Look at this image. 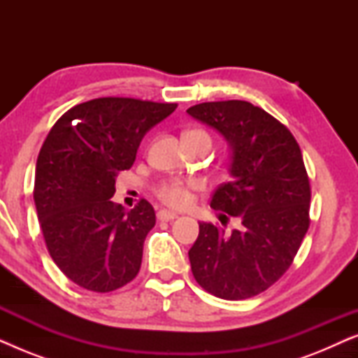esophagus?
Wrapping results in <instances>:
<instances>
[{
    "label": "esophagus",
    "mask_w": 358,
    "mask_h": 358,
    "mask_svg": "<svg viewBox=\"0 0 358 358\" xmlns=\"http://www.w3.org/2000/svg\"><path fill=\"white\" fill-rule=\"evenodd\" d=\"M156 217H158L159 222H171V220L178 218V215L174 212H169V210H159V212L156 213Z\"/></svg>",
    "instance_id": "obj_1"
}]
</instances>
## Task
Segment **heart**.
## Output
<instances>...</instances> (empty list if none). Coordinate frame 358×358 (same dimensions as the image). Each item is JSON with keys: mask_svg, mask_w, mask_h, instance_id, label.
<instances>
[{"mask_svg": "<svg viewBox=\"0 0 358 358\" xmlns=\"http://www.w3.org/2000/svg\"><path fill=\"white\" fill-rule=\"evenodd\" d=\"M184 136H197V138H203L210 141V136L205 134V131L200 130H192L187 131ZM192 182H184L180 179H171L166 180L156 190V195H158L161 202L174 208H182L190 202V187H192Z\"/></svg>", "mask_w": 358, "mask_h": 358, "instance_id": "b5f03b06", "label": "heart"}]
</instances>
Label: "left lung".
Instances as JSON below:
<instances>
[{"label": "left lung", "mask_w": 358, "mask_h": 358, "mask_svg": "<svg viewBox=\"0 0 358 358\" xmlns=\"http://www.w3.org/2000/svg\"><path fill=\"white\" fill-rule=\"evenodd\" d=\"M187 114L227 140L231 179L215 190L210 207L239 223L231 233L199 223L189 249L192 273L223 300L256 296L287 272L310 227L311 190L300 146L285 125L251 102H203Z\"/></svg>", "instance_id": "8db88e82"}]
</instances>
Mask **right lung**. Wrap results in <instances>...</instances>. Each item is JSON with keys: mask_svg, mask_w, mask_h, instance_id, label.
Returning a JSON list of instances; mask_svg holds the SVG:
<instances>
[{"mask_svg": "<svg viewBox=\"0 0 358 358\" xmlns=\"http://www.w3.org/2000/svg\"><path fill=\"white\" fill-rule=\"evenodd\" d=\"M178 104L101 97L71 107L48 131L36 164L38 223L58 268L86 290L114 292L134 280L156 215L140 200L125 212L112 202L119 171Z\"/></svg>", "mask_w": 358, "mask_h": 358, "instance_id": "add662e5", "label": "right lung"}]
</instances>
